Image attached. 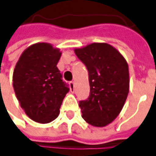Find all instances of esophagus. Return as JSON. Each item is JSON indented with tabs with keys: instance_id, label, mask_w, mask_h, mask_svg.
Instances as JSON below:
<instances>
[{
	"instance_id": "esophagus-1",
	"label": "esophagus",
	"mask_w": 156,
	"mask_h": 156,
	"mask_svg": "<svg viewBox=\"0 0 156 156\" xmlns=\"http://www.w3.org/2000/svg\"><path fill=\"white\" fill-rule=\"evenodd\" d=\"M69 85H70V90H71V92H74V87H75V82L74 81H70L69 82Z\"/></svg>"
}]
</instances>
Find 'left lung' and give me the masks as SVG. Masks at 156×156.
Wrapping results in <instances>:
<instances>
[{
  "label": "left lung",
  "instance_id": "8db88e82",
  "mask_svg": "<svg viewBox=\"0 0 156 156\" xmlns=\"http://www.w3.org/2000/svg\"><path fill=\"white\" fill-rule=\"evenodd\" d=\"M88 71L90 94L80 101L81 117L94 127H105L116 118L129 91V65L113 46L94 42L75 48Z\"/></svg>",
  "mask_w": 156,
  "mask_h": 156
}]
</instances>
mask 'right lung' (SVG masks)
I'll list each match as a JSON object with an SVG mask.
<instances>
[{"instance_id":"obj_1","label":"right lung","mask_w":156,"mask_h":156,"mask_svg":"<svg viewBox=\"0 0 156 156\" xmlns=\"http://www.w3.org/2000/svg\"><path fill=\"white\" fill-rule=\"evenodd\" d=\"M61 56L59 48L50 43L38 42L22 52L15 65V95L34 122H51L60 114L61 105L69 90L56 66Z\"/></svg>"}]
</instances>
